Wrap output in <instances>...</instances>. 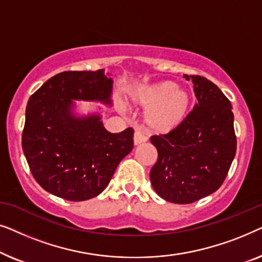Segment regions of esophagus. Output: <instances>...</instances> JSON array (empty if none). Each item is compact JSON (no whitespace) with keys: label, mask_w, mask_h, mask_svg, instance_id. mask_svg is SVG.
I'll list each match as a JSON object with an SVG mask.
<instances>
[{"label":"esophagus","mask_w":262,"mask_h":262,"mask_svg":"<svg viewBox=\"0 0 262 262\" xmlns=\"http://www.w3.org/2000/svg\"><path fill=\"white\" fill-rule=\"evenodd\" d=\"M148 141V137L144 134H142L141 131H136L135 135H134V143L135 145H138V144H142V143H144Z\"/></svg>","instance_id":"obj_1"}]
</instances>
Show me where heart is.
Listing matches in <instances>:
<instances>
[{
    "label": "heart",
    "instance_id": "b5f03b06",
    "mask_svg": "<svg viewBox=\"0 0 262 262\" xmlns=\"http://www.w3.org/2000/svg\"><path fill=\"white\" fill-rule=\"evenodd\" d=\"M136 106L148 107L144 121L149 130L168 134L186 119L192 106V96L175 82L162 81L136 88L130 94Z\"/></svg>",
    "mask_w": 262,
    "mask_h": 262
}]
</instances>
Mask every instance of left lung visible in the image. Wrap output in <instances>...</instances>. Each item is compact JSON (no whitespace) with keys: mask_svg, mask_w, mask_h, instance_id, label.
I'll list each match as a JSON object with an SVG mask.
<instances>
[{"mask_svg":"<svg viewBox=\"0 0 262 262\" xmlns=\"http://www.w3.org/2000/svg\"><path fill=\"white\" fill-rule=\"evenodd\" d=\"M192 80L198 103L173 131L150 137L157 161L150 171L154 189L175 204H191L216 192L236 154L231 103L216 84L198 75Z\"/></svg>","mask_w":262,"mask_h":262,"instance_id":"1","label":"left lung"}]
</instances>
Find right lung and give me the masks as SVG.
<instances>
[{"instance_id":"right-lung-1","label":"right lung","mask_w":262,"mask_h":262,"mask_svg":"<svg viewBox=\"0 0 262 262\" xmlns=\"http://www.w3.org/2000/svg\"><path fill=\"white\" fill-rule=\"evenodd\" d=\"M113 81L96 71H63L31 95L23 150L35 181L70 202L99 195L134 148V128L106 131L99 116L75 118L71 100L111 103Z\"/></svg>"}]
</instances>
